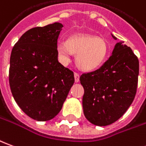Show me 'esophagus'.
Instances as JSON below:
<instances>
[{
  "label": "esophagus",
  "instance_id": "obj_1",
  "mask_svg": "<svg viewBox=\"0 0 146 146\" xmlns=\"http://www.w3.org/2000/svg\"><path fill=\"white\" fill-rule=\"evenodd\" d=\"M74 78H75V82L76 83L79 82L80 81V75H79V73H74Z\"/></svg>",
  "mask_w": 146,
  "mask_h": 146
}]
</instances>
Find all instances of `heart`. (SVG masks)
<instances>
[{
	"label": "heart",
	"instance_id": "heart-1",
	"mask_svg": "<svg viewBox=\"0 0 146 146\" xmlns=\"http://www.w3.org/2000/svg\"><path fill=\"white\" fill-rule=\"evenodd\" d=\"M60 62L67 65L76 54V64L84 71H92L104 63L108 46L104 38L91 35H75L68 41L59 40L56 45Z\"/></svg>",
	"mask_w": 146,
	"mask_h": 146
}]
</instances>
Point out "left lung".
Listing matches in <instances>:
<instances>
[{
  "label": "left lung",
  "instance_id": "1",
  "mask_svg": "<svg viewBox=\"0 0 146 146\" xmlns=\"http://www.w3.org/2000/svg\"><path fill=\"white\" fill-rule=\"evenodd\" d=\"M138 73L137 56L123 42H117L111 57L100 68L80 76L85 118L100 126L110 125L121 118L135 97Z\"/></svg>",
  "mask_w": 146,
  "mask_h": 146
}]
</instances>
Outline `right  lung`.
Returning a JSON list of instances; mask_svg holds the SVG:
<instances>
[{
    "label": "right lung",
    "mask_w": 146,
    "mask_h": 146,
    "mask_svg": "<svg viewBox=\"0 0 146 146\" xmlns=\"http://www.w3.org/2000/svg\"><path fill=\"white\" fill-rule=\"evenodd\" d=\"M63 25L54 23L26 31L13 46L9 85L27 115L48 121L62 110L74 83L73 72L59 62L56 45Z\"/></svg>",
    "instance_id": "obj_1"
}]
</instances>
